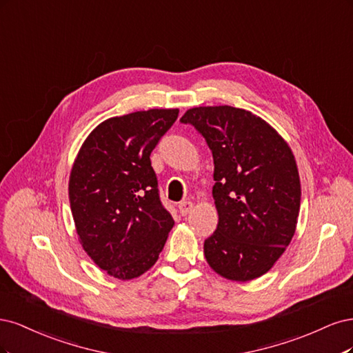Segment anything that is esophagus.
I'll use <instances>...</instances> for the list:
<instances>
[{
    "label": "esophagus",
    "instance_id": "esophagus-1",
    "mask_svg": "<svg viewBox=\"0 0 353 353\" xmlns=\"http://www.w3.org/2000/svg\"><path fill=\"white\" fill-rule=\"evenodd\" d=\"M192 210H193V202H190V201H183L179 203V211L181 215H183V217L185 215H188Z\"/></svg>",
    "mask_w": 353,
    "mask_h": 353
}]
</instances>
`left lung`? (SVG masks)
<instances>
[{
    "label": "left lung",
    "mask_w": 353,
    "mask_h": 353,
    "mask_svg": "<svg viewBox=\"0 0 353 353\" xmlns=\"http://www.w3.org/2000/svg\"><path fill=\"white\" fill-rule=\"evenodd\" d=\"M192 124L212 152L215 232L203 243L210 267L249 281L276 264L296 230L301 180L288 142L251 111L230 105L195 107Z\"/></svg>",
    "instance_id": "1"
}]
</instances>
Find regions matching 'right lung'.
Instances as JSON below:
<instances>
[{"instance_id":"1","label":"right lung","mask_w":353,"mask_h":353,"mask_svg":"<svg viewBox=\"0 0 353 353\" xmlns=\"http://www.w3.org/2000/svg\"><path fill=\"white\" fill-rule=\"evenodd\" d=\"M177 116V108H154L111 117L90 132L74 160L69 198L79 241L116 279L150 270L174 225L150 155Z\"/></svg>"}]
</instances>
